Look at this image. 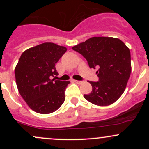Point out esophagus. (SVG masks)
<instances>
[{
    "label": "esophagus",
    "mask_w": 149,
    "mask_h": 149,
    "mask_svg": "<svg viewBox=\"0 0 149 149\" xmlns=\"http://www.w3.org/2000/svg\"><path fill=\"white\" fill-rule=\"evenodd\" d=\"M74 82H76V83L78 84H81L83 83V81H77V80H74Z\"/></svg>",
    "instance_id": "esophagus-1"
}]
</instances>
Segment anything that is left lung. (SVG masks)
Masks as SVG:
<instances>
[{
    "label": "left lung",
    "mask_w": 149,
    "mask_h": 149,
    "mask_svg": "<svg viewBox=\"0 0 149 149\" xmlns=\"http://www.w3.org/2000/svg\"><path fill=\"white\" fill-rule=\"evenodd\" d=\"M86 59L91 68H97L99 81H89L92 91L84 94L89 102L108 106L125 91L131 73L129 48L118 38L94 37L72 47Z\"/></svg>",
    "instance_id": "8db88e82"
}]
</instances>
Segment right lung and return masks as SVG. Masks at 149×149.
<instances>
[{"label":"right lung","mask_w":149,"mask_h":149,"mask_svg":"<svg viewBox=\"0 0 149 149\" xmlns=\"http://www.w3.org/2000/svg\"><path fill=\"white\" fill-rule=\"evenodd\" d=\"M66 50L65 47L55 43H42L25 50L15 68L19 94L37 113L54 112L65 101V90L70 81L55 80L58 74L55 64Z\"/></svg>","instance_id":"1"}]
</instances>
